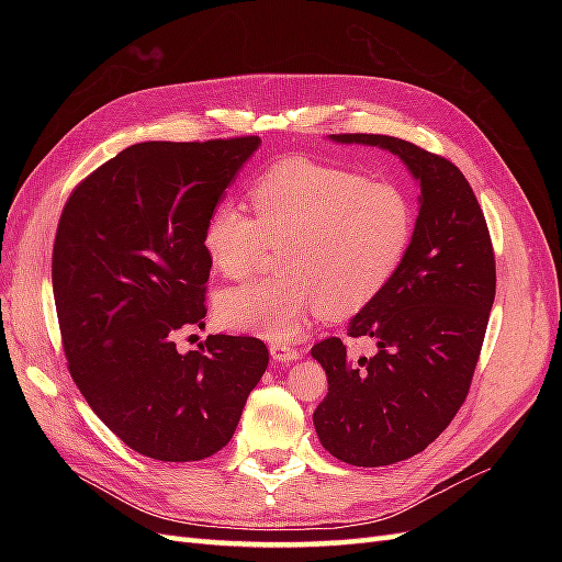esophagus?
Returning a JSON list of instances; mask_svg holds the SVG:
<instances>
[{
	"mask_svg": "<svg viewBox=\"0 0 562 562\" xmlns=\"http://www.w3.org/2000/svg\"><path fill=\"white\" fill-rule=\"evenodd\" d=\"M269 351H271V359L279 361V363H288V361L300 359V351L288 342H271Z\"/></svg>",
	"mask_w": 562,
	"mask_h": 562,
	"instance_id": "1",
	"label": "esophagus"
}]
</instances>
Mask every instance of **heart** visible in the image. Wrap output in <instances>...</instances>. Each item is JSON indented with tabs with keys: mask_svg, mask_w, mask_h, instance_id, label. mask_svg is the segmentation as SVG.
<instances>
[{
	"mask_svg": "<svg viewBox=\"0 0 562 562\" xmlns=\"http://www.w3.org/2000/svg\"><path fill=\"white\" fill-rule=\"evenodd\" d=\"M252 215L220 201L201 248L217 274L246 279L267 244H285L277 279L227 288L215 312L225 328L288 342L321 310L347 318L396 277L415 236V201L391 180H368L345 166L291 157L250 184Z\"/></svg>",
	"mask_w": 562,
	"mask_h": 562,
	"instance_id": "obj_1",
	"label": "heart"
}]
</instances>
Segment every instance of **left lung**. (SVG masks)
<instances>
[{
  "label": "left lung",
  "mask_w": 562,
  "mask_h": 562,
  "mask_svg": "<svg viewBox=\"0 0 562 562\" xmlns=\"http://www.w3.org/2000/svg\"><path fill=\"white\" fill-rule=\"evenodd\" d=\"M330 140L389 149L422 192L401 269L349 321L347 335L372 337L378 351L351 361L339 337L312 347L328 375L314 411L321 446L353 467H386L434 443L462 407L495 302V252L479 199L452 161L391 135Z\"/></svg>",
  "instance_id": "1"
}]
</instances>
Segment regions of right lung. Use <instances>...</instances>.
I'll return each instance as SVG.
<instances>
[{
    "label": "right lung",
    "instance_id": "1",
    "mask_svg": "<svg viewBox=\"0 0 562 562\" xmlns=\"http://www.w3.org/2000/svg\"><path fill=\"white\" fill-rule=\"evenodd\" d=\"M258 147V135L131 145L60 215L50 279L67 368L108 429L159 462L223 450L269 363L258 337L176 349L206 316L203 225Z\"/></svg>",
    "mask_w": 562,
    "mask_h": 562
}]
</instances>
